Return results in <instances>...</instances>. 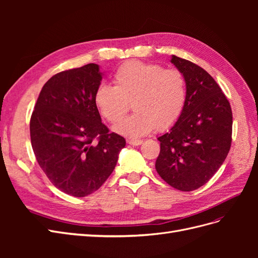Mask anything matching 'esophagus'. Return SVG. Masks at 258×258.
Segmentation results:
<instances>
[{"mask_svg":"<svg viewBox=\"0 0 258 258\" xmlns=\"http://www.w3.org/2000/svg\"><path fill=\"white\" fill-rule=\"evenodd\" d=\"M127 143L130 144V145L138 146V145H141L143 143V141H142V140H128Z\"/></svg>","mask_w":258,"mask_h":258,"instance_id":"1","label":"esophagus"}]
</instances>
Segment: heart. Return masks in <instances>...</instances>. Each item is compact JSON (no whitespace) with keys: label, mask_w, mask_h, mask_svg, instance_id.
Segmentation results:
<instances>
[{"label":"heart","mask_w":258,"mask_h":258,"mask_svg":"<svg viewBox=\"0 0 258 258\" xmlns=\"http://www.w3.org/2000/svg\"><path fill=\"white\" fill-rule=\"evenodd\" d=\"M114 87L100 85L93 102L99 114L108 122H118L132 102L135 113L113 130L130 139L166 130L179 119L187 101L184 75L175 69L165 70L159 64L128 61L113 76Z\"/></svg>","instance_id":"1"}]
</instances>
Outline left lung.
Listing matches in <instances>:
<instances>
[{
    "mask_svg": "<svg viewBox=\"0 0 258 258\" xmlns=\"http://www.w3.org/2000/svg\"><path fill=\"white\" fill-rule=\"evenodd\" d=\"M171 62L186 81L187 101L179 119L158 138L156 171L182 191L205 185L229 153L232 113L227 98L206 70L172 56Z\"/></svg>",
    "mask_w": 258,
    "mask_h": 258,
    "instance_id": "8db88e82",
    "label": "left lung"
}]
</instances>
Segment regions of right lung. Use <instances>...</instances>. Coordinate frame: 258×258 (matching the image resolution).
I'll return each instance as SVG.
<instances>
[{
  "label": "right lung",
  "instance_id": "1",
  "mask_svg": "<svg viewBox=\"0 0 258 258\" xmlns=\"http://www.w3.org/2000/svg\"><path fill=\"white\" fill-rule=\"evenodd\" d=\"M103 73L96 63L53 75L30 120L38 165L58 189L74 197L98 190L112 174L126 140L101 121L93 96Z\"/></svg>",
  "mask_w": 258,
  "mask_h": 258
}]
</instances>
